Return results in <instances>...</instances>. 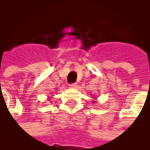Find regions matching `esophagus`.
Wrapping results in <instances>:
<instances>
[{
    "label": "esophagus",
    "instance_id": "obj_1",
    "mask_svg": "<svg viewBox=\"0 0 150 150\" xmlns=\"http://www.w3.org/2000/svg\"><path fill=\"white\" fill-rule=\"evenodd\" d=\"M69 86H70V88H76V86H77V83H71V84H70Z\"/></svg>",
    "mask_w": 150,
    "mask_h": 150
}]
</instances>
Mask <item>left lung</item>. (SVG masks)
Segmentation results:
<instances>
[{"label":"left lung","mask_w":150,"mask_h":150,"mask_svg":"<svg viewBox=\"0 0 150 150\" xmlns=\"http://www.w3.org/2000/svg\"><path fill=\"white\" fill-rule=\"evenodd\" d=\"M92 102H93V103H97V101H96V100H93V101H92Z\"/></svg>","instance_id":"left-lung-1"}]
</instances>
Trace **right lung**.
<instances>
[{
  "label": "right lung",
  "instance_id": "right-lung-1",
  "mask_svg": "<svg viewBox=\"0 0 150 150\" xmlns=\"http://www.w3.org/2000/svg\"><path fill=\"white\" fill-rule=\"evenodd\" d=\"M49 99H50V98H48V100H49Z\"/></svg>",
  "mask_w": 150,
  "mask_h": 150
}]
</instances>
